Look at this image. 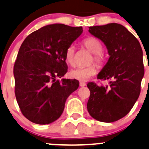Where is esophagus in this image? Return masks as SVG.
Returning <instances> with one entry per match:
<instances>
[{
    "label": "esophagus",
    "mask_w": 149,
    "mask_h": 149,
    "mask_svg": "<svg viewBox=\"0 0 149 149\" xmlns=\"http://www.w3.org/2000/svg\"><path fill=\"white\" fill-rule=\"evenodd\" d=\"M79 86H86V83H85V82H80V83H79Z\"/></svg>",
    "instance_id": "1"
}]
</instances>
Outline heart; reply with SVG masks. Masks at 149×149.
<instances>
[{
  "mask_svg": "<svg viewBox=\"0 0 149 149\" xmlns=\"http://www.w3.org/2000/svg\"><path fill=\"white\" fill-rule=\"evenodd\" d=\"M83 45L94 54V61L99 65L103 64L104 57L102 54L103 46L100 40L94 37H89L83 41ZM65 61L68 64L73 66L75 64V47L70 45L68 47L65 52ZM97 68L95 65L87 66L84 68H77L70 72V76L73 79L81 81H86L89 78L97 73Z\"/></svg>",
  "mask_w": 149,
  "mask_h": 149,
  "instance_id": "heart-1",
  "label": "heart"
}]
</instances>
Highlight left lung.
<instances>
[{
	"label": "left lung",
	"mask_w": 149,
	"mask_h": 149,
	"mask_svg": "<svg viewBox=\"0 0 149 149\" xmlns=\"http://www.w3.org/2000/svg\"><path fill=\"white\" fill-rule=\"evenodd\" d=\"M89 32L108 49L110 57L97 79L110 82L105 86L88 83V112L100 122H116L129 113L140 95L144 76L143 50L138 40L120 24L89 27Z\"/></svg>",
	"instance_id": "obj_1"
}]
</instances>
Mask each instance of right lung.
Masks as SVG:
<instances>
[{
  "mask_svg": "<svg viewBox=\"0 0 149 149\" xmlns=\"http://www.w3.org/2000/svg\"><path fill=\"white\" fill-rule=\"evenodd\" d=\"M82 27L52 24L30 33L20 47L14 66L15 96L22 114L38 125L60 117L79 82L63 79L68 71L65 52Z\"/></svg>",
  "mask_w": 149,
  "mask_h": 149,
  "instance_id": "obj_1",
  "label": "right lung"
}]
</instances>
